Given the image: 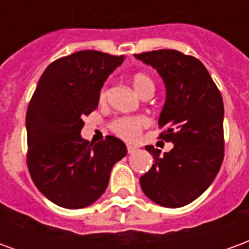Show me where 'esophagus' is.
<instances>
[{
    "mask_svg": "<svg viewBox=\"0 0 249 249\" xmlns=\"http://www.w3.org/2000/svg\"><path fill=\"white\" fill-rule=\"evenodd\" d=\"M126 149H128V153H135V152L137 151V148L133 145H128L126 146Z\"/></svg>",
    "mask_w": 249,
    "mask_h": 249,
    "instance_id": "esophagus-1",
    "label": "esophagus"
}]
</instances>
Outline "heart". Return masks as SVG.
<instances>
[{"mask_svg":"<svg viewBox=\"0 0 249 249\" xmlns=\"http://www.w3.org/2000/svg\"><path fill=\"white\" fill-rule=\"evenodd\" d=\"M132 85H133V89L139 94H142V93L148 90V89H155V84L152 81V78L148 74H144V73H137L136 76H133L132 78ZM105 96H107V92L104 89L101 94H100V100L104 101L105 100ZM148 121H146L145 117H141V116H136V117H120V119H116L110 124V128L113 130L114 133L120 137H123L125 140H136L140 132L142 130V128H145Z\"/></svg>","mask_w":249,"mask_h":249,"instance_id":"b5f03b06","label":"heart"}]
</instances>
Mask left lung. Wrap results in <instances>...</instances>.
<instances>
[{
    "label": "left lung",
    "mask_w": 249,
    "mask_h": 249,
    "mask_svg": "<svg viewBox=\"0 0 249 249\" xmlns=\"http://www.w3.org/2000/svg\"><path fill=\"white\" fill-rule=\"evenodd\" d=\"M155 68L165 85V103L159 117L169 152L145 149L155 164L140 178L142 192L153 203L180 208L203 195L219 172L224 157V105L205 66L181 52L161 49L135 54Z\"/></svg>",
    "instance_id": "left-lung-1"
}]
</instances>
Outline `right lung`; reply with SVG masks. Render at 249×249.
I'll return each instance as SVG.
<instances>
[{
	"instance_id": "right-lung-1",
	"label": "right lung",
	"mask_w": 249,
	"mask_h": 249,
	"mask_svg": "<svg viewBox=\"0 0 249 249\" xmlns=\"http://www.w3.org/2000/svg\"><path fill=\"white\" fill-rule=\"evenodd\" d=\"M124 56L76 52L48 66L26 112L28 168L36 187L52 203L80 209L108 187L110 171L126 155L114 136L93 145L81 137L82 117L98 105L100 90Z\"/></svg>"
}]
</instances>
